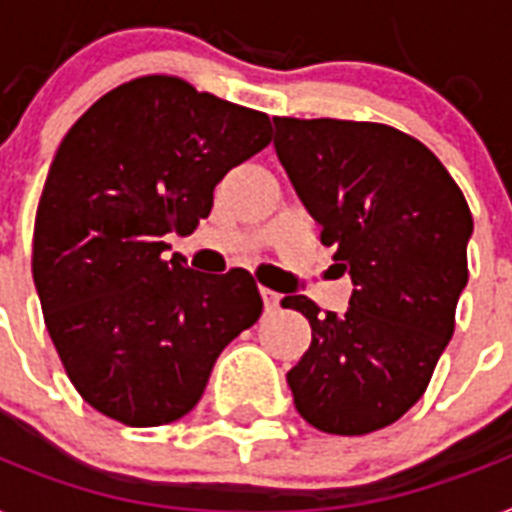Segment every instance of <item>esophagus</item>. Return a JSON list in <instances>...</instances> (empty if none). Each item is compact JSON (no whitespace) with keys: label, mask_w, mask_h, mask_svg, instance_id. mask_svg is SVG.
Masks as SVG:
<instances>
[{"label":"esophagus","mask_w":512,"mask_h":512,"mask_svg":"<svg viewBox=\"0 0 512 512\" xmlns=\"http://www.w3.org/2000/svg\"><path fill=\"white\" fill-rule=\"evenodd\" d=\"M260 297H263V305L268 313H273L278 307V302H281V294L273 292V289H265V286H260Z\"/></svg>","instance_id":"34e87169"}]
</instances>
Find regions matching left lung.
<instances>
[{
	"label": "left lung",
	"instance_id": "8db88e82",
	"mask_svg": "<svg viewBox=\"0 0 512 512\" xmlns=\"http://www.w3.org/2000/svg\"><path fill=\"white\" fill-rule=\"evenodd\" d=\"M278 162L352 278L344 313L305 294L313 342L286 373L294 407L339 436L384 429L421 400L455 331L473 218L434 152L381 123L273 118Z\"/></svg>",
	"mask_w": 512,
	"mask_h": 512
}]
</instances>
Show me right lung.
<instances>
[{"mask_svg": "<svg viewBox=\"0 0 512 512\" xmlns=\"http://www.w3.org/2000/svg\"><path fill=\"white\" fill-rule=\"evenodd\" d=\"M268 115L181 78L128 81L94 102L57 147L36 226L33 284L83 400L126 426L184 418L228 342L260 318L255 278L168 260L228 170L268 147Z\"/></svg>", "mask_w": 512, "mask_h": 512, "instance_id": "right-lung-1", "label": "right lung"}]
</instances>
